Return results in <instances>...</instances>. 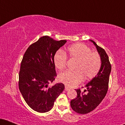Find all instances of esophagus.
Here are the masks:
<instances>
[{"label":"esophagus","instance_id":"esophagus-1","mask_svg":"<svg viewBox=\"0 0 125 125\" xmlns=\"http://www.w3.org/2000/svg\"><path fill=\"white\" fill-rule=\"evenodd\" d=\"M64 90H66V91H68L69 90H70V88L69 87L67 86H65V88H64Z\"/></svg>","mask_w":125,"mask_h":125}]
</instances>
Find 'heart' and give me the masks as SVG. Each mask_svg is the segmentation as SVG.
Returning <instances> with one entry per match:
<instances>
[{"instance_id": "1", "label": "heart", "mask_w": 125, "mask_h": 125, "mask_svg": "<svg viewBox=\"0 0 125 125\" xmlns=\"http://www.w3.org/2000/svg\"><path fill=\"white\" fill-rule=\"evenodd\" d=\"M67 55L69 59L75 60L74 71H66L59 74V81L68 86L73 87L82 81L92 79L97 75L101 67L100 55L97 52H91L85 44L77 43L67 49ZM53 61L56 67L63 69L66 65L67 57L62 51H57L54 54Z\"/></svg>"}]
</instances>
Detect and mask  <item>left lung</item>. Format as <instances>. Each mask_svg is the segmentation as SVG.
<instances>
[{"instance_id":"left-lung-1","label":"left lung","mask_w":125,"mask_h":125,"mask_svg":"<svg viewBox=\"0 0 125 125\" xmlns=\"http://www.w3.org/2000/svg\"><path fill=\"white\" fill-rule=\"evenodd\" d=\"M89 41L96 46L101 59L102 64L97 75L84 86L86 89L83 92H82L80 89L76 90L77 97L71 101L72 109L81 114L90 112L101 103L108 89L109 75L111 72V64L105 51L99 46L94 41Z\"/></svg>"}]
</instances>
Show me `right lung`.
Masks as SVG:
<instances>
[{
  "label": "right lung",
  "mask_w": 125,
  "mask_h": 125,
  "mask_svg": "<svg viewBox=\"0 0 125 125\" xmlns=\"http://www.w3.org/2000/svg\"><path fill=\"white\" fill-rule=\"evenodd\" d=\"M66 42L56 41L44 36L31 44L24 54L19 74V87L26 104L35 111L44 113L51 110L63 91L64 85L62 83L51 87L48 84L56 76L54 54Z\"/></svg>",
  "instance_id": "right-lung-1"
}]
</instances>
